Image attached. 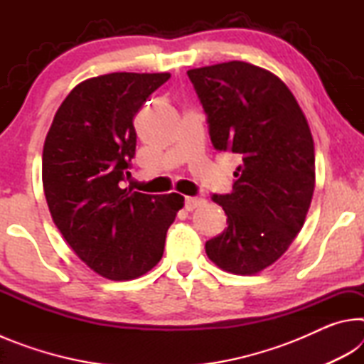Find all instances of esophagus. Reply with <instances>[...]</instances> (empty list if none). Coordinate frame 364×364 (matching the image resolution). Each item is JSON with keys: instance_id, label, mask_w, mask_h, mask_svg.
<instances>
[{"instance_id": "34e87169", "label": "esophagus", "mask_w": 364, "mask_h": 364, "mask_svg": "<svg viewBox=\"0 0 364 364\" xmlns=\"http://www.w3.org/2000/svg\"><path fill=\"white\" fill-rule=\"evenodd\" d=\"M202 204H204V199H200V197H186V200H184V208L191 212L194 210V208L200 207Z\"/></svg>"}]
</instances>
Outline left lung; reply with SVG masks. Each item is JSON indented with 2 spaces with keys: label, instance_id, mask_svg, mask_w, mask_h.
<instances>
[{
  "label": "left lung",
  "instance_id": "left-lung-1",
  "mask_svg": "<svg viewBox=\"0 0 364 364\" xmlns=\"http://www.w3.org/2000/svg\"><path fill=\"white\" fill-rule=\"evenodd\" d=\"M217 151L241 160L231 194H213L226 230L205 242L228 273L255 274L289 249L315 191V144L291 90L274 73L242 60L188 70Z\"/></svg>",
  "mask_w": 364,
  "mask_h": 364
}]
</instances>
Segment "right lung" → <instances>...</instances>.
<instances>
[{
    "mask_svg": "<svg viewBox=\"0 0 364 364\" xmlns=\"http://www.w3.org/2000/svg\"><path fill=\"white\" fill-rule=\"evenodd\" d=\"M170 73L115 72L78 83L43 147V188L72 250L112 281L136 279L164 255L184 197L122 189L136 151L133 119Z\"/></svg>",
    "mask_w": 364,
    "mask_h": 364,
    "instance_id": "add662e5",
    "label": "right lung"
}]
</instances>
